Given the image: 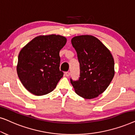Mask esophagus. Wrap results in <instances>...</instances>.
<instances>
[{"label":"esophagus","mask_w":135,"mask_h":135,"mask_svg":"<svg viewBox=\"0 0 135 135\" xmlns=\"http://www.w3.org/2000/svg\"><path fill=\"white\" fill-rule=\"evenodd\" d=\"M65 75H66V77H69V75H70V73L69 72H66L65 73Z\"/></svg>","instance_id":"34e87169"}]
</instances>
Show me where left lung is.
Here are the masks:
<instances>
[{
	"label": "left lung",
	"mask_w": 135,
	"mask_h": 135,
	"mask_svg": "<svg viewBox=\"0 0 135 135\" xmlns=\"http://www.w3.org/2000/svg\"><path fill=\"white\" fill-rule=\"evenodd\" d=\"M80 63V77L71 83L75 92L85 99H93L103 93L115 74L113 56L108 48L95 37L75 36L71 40Z\"/></svg>",
	"instance_id": "left-lung-1"
}]
</instances>
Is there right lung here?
<instances>
[{
    "label": "right lung",
    "mask_w": 135,
    "mask_h": 135,
    "mask_svg": "<svg viewBox=\"0 0 135 135\" xmlns=\"http://www.w3.org/2000/svg\"><path fill=\"white\" fill-rule=\"evenodd\" d=\"M66 42L65 37L60 35L39 36L21 50L16 71L27 91L42 96L56 88L63 76L60 70V51Z\"/></svg>",
    "instance_id": "1"
}]
</instances>
